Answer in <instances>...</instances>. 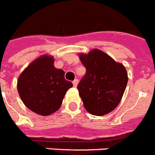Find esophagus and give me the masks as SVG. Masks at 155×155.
<instances>
[{
  "label": "esophagus",
  "mask_w": 155,
  "mask_h": 155,
  "mask_svg": "<svg viewBox=\"0 0 155 155\" xmlns=\"http://www.w3.org/2000/svg\"><path fill=\"white\" fill-rule=\"evenodd\" d=\"M73 84L74 87H77L78 84V79H75V80L73 81Z\"/></svg>",
  "instance_id": "obj_1"
}]
</instances>
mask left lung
I'll return each mask as SVG.
<instances>
[{
	"label": "left lung",
	"instance_id": "1",
	"mask_svg": "<svg viewBox=\"0 0 155 155\" xmlns=\"http://www.w3.org/2000/svg\"><path fill=\"white\" fill-rule=\"evenodd\" d=\"M79 58L86 68L78 85L84 108L94 116L111 113L120 104L128 82L125 67L98 49L79 53Z\"/></svg>",
	"mask_w": 155,
	"mask_h": 155
}]
</instances>
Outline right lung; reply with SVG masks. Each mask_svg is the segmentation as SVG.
Masks as SVG:
<instances>
[{
	"mask_svg": "<svg viewBox=\"0 0 155 155\" xmlns=\"http://www.w3.org/2000/svg\"><path fill=\"white\" fill-rule=\"evenodd\" d=\"M64 74L63 70L54 67L53 56L44 54L35 59L18 78V91L25 105L43 116L57 112L66 92L73 86Z\"/></svg>",
	"mask_w": 155,
	"mask_h": 155,
	"instance_id": "add662e5",
	"label": "right lung"
}]
</instances>
